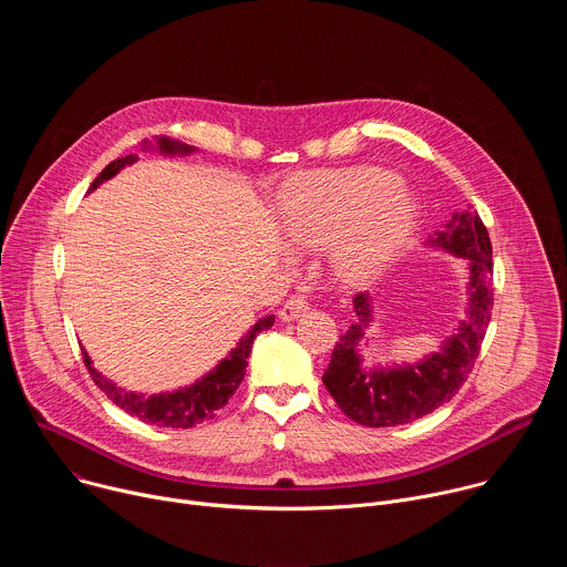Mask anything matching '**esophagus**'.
Here are the masks:
<instances>
[{
	"label": "esophagus",
	"instance_id": "1",
	"mask_svg": "<svg viewBox=\"0 0 567 567\" xmlns=\"http://www.w3.org/2000/svg\"><path fill=\"white\" fill-rule=\"evenodd\" d=\"M305 311H307V300H305V296H291V298L280 307L278 316H280L282 322H291V320L300 318Z\"/></svg>",
	"mask_w": 567,
	"mask_h": 567
}]
</instances>
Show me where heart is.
I'll return each mask as SVG.
<instances>
[{
  "label": "heart",
  "instance_id": "heart-1",
  "mask_svg": "<svg viewBox=\"0 0 567 567\" xmlns=\"http://www.w3.org/2000/svg\"><path fill=\"white\" fill-rule=\"evenodd\" d=\"M420 206L401 179L377 166L302 173L280 193L278 226L293 249L328 247L343 282L379 274L409 239Z\"/></svg>",
  "mask_w": 567,
  "mask_h": 567
}]
</instances>
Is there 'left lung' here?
Wrapping results in <instances>:
<instances>
[{
  "instance_id": "left-lung-1",
  "label": "left lung",
  "mask_w": 567,
  "mask_h": 567,
  "mask_svg": "<svg viewBox=\"0 0 567 567\" xmlns=\"http://www.w3.org/2000/svg\"><path fill=\"white\" fill-rule=\"evenodd\" d=\"M426 249L444 251L466 262V318L444 337L437 352L413 363L363 365L361 350L377 322L370 293L354 298L357 322L339 339L330 365L322 374L339 409L361 426L383 429L415 422L451 401L468 379L480 346L487 334L494 307L492 241L480 215L468 206L453 213L426 241Z\"/></svg>"
}]
</instances>
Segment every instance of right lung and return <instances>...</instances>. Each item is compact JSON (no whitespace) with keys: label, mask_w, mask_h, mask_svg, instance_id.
Returning <instances> with one entry per match:
<instances>
[{"label":"right lung","mask_w":567,"mask_h":567,"mask_svg":"<svg viewBox=\"0 0 567 567\" xmlns=\"http://www.w3.org/2000/svg\"><path fill=\"white\" fill-rule=\"evenodd\" d=\"M143 152H158L164 156H188L193 152H197V147L179 143L175 138H154V143L143 141L141 145ZM138 156L136 154H127L123 158L112 161V164L92 182L90 190H96L103 182L116 177L123 168L136 164ZM276 318L274 316H265L260 318L256 326L237 341V346L213 368L208 370L204 377H199L197 381H193L190 385L177 388V390H166V392H156V394H143V392H132L125 390L121 385H116L112 379H107L103 372H99L94 368V361L90 359L87 350L83 348V357H85V365L94 379V383L116 403L121 411H125L132 417H138L141 422L147 424H156V426H168V429H193L206 420H213L215 413L226 406V401L233 396V392L237 390V385L245 379V370H247V359L251 354L254 341L260 332L274 328Z\"/></svg>","instance_id":"right-lung-1"}]
</instances>
